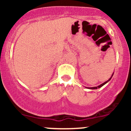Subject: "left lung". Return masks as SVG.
Wrapping results in <instances>:
<instances>
[{
    "mask_svg": "<svg viewBox=\"0 0 131 131\" xmlns=\"http://www.w3.org/2000/svg\"><path fill=\"white\" fill-rule=\"evenodd\" d=\"M113 73L112 74V77H111L109 79H108V80H107V81H106L105 82H104V83H103V84H101V85H98V86L97 87H94V88H89V89H98V88H101V87L102 86H103L104 85H105V84H106L107 82H108V81H110V80H111V79H112V77H113Z\"/></svg>",
    "mask_w": 131,
    "mask_h": 131,
    "instance_id": "obj_1",
    "label": "left lung"
}]
</instances>
